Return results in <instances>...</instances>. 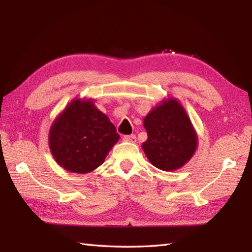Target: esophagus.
I'll return each instance as SVG.
<instances>
[{"label":"esophagus","instance_id":"34e87169","mask_svg":"<svg viewBox=\"0 0 252 252\" xmlns=\"http://www.w3.org/2000/svg\"><path fill=\"white\" fill-rule=\"evenodd\" d=\"M125 142H129V143H135L136 142V137L134 134H131V135H125L122 138Z\"/></svg>","mask_w":252,"mask_h":252}]
</instances>
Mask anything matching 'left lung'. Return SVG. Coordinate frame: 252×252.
Wrapping results in <instances>:
<instances>
[{"label": "left lung", "mask_w": 252, "mask_h": 252, "mask_svg": "<svg viewBox=\"0 0 252 252\" xmlns=\"http://www.w3.org/2000/svg\"><path fill=\"white\" fill-rule=\"evenodd\" d=\"M147 141L142 148L147 159L162 171L183 167L194 156L198 136L186 110L176 98H164L144 118Z\"/></svg>", "instance_id": "1"}]
</instances>
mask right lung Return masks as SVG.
Returning <instances> with one entry per match:
<instances>
[{"label": "right lung", "instance_id": "right-lung-1", "mask_svg": "<svg viewBox=\"0 0 252 252\" xmlns=\"http://www.w3.org/2000/svg\"><path fill=\"white\" fill-rule=\"evenodd\" d=\"M119 138L109 118L92 99L74 98L52 123L49 145L62 168L84 174L104 163Z\"/></svg>", "mask_w": 252, "mask_h": 252}]
</instances>
